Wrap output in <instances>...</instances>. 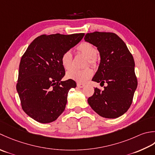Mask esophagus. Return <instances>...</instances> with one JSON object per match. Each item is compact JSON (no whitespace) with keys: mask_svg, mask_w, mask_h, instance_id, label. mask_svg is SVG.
Returning <instances> with one entry per match:
<instances>
[{"mask_svg":"<svg viewBox=\"0 0 155 155\" xmlns=\"http://www.w3.org/2000/svg\"><path fill=\"white\" fill-rule=\"evenodd\" d=\"M77 86L79 88H82L83 87H84V84H80V83H78L77 84Z\"/></svg>","mask_w":155,"mask_h":155,"instance_id":"esophagus-1","label":"esophagus"}]
</instances>
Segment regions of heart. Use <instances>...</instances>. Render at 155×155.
I'll return each instance as SVG.
<instances>
[{
	"label": "heart",
	"mask_w": 155,
	"mask_h": 155,
	"mask_svg": "<svg viewBox=\"0 0 155 155\" xmlns=\"http://www.w3.org/2000/svg\"><path fill=\"white\" fill-rule=\"evenodd\" d=\"M79 53L84 55L87 58V64L95 65L96 64V55L97 49L92 44L88 42H84L80 44L77 47ZM61 64L65 69H71L72 67V54L71 51H67L63 53L61 57ZM94 74L91 68L84 69H71L66 74V78L69 80L75 81L79 83H85L90 79Z\"/></svg>",
	"instance_id": "b5f03b06"
}]
</instances>
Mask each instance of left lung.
<instances>
[{"instance_id":"1","label":"left lung","mask_w":155,"mask_h":155,"mask_svg":"<svg viewBox=\"0 0 155 155\" xmlns=\"http://www.w3.org/2000/svg\"><path fill=\"white\" fill-rule=\"evenodd\" d=\"M84 39L100 53V63L92 81L107 84L103 91L96 87L87 102L102 117L118 118L130 107L137 87L133 57L115 33L96 31L87 33Z\"/></svg>"}]
</instances>
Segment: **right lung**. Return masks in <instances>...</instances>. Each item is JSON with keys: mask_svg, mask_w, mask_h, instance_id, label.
<instances>
[{"mask_svg": "<svg viewBox=\"0 0 155 155\" xmlns=\"http://www.w3.org/2000/svg\"><path fill=\"white\" fill-rule=\"evenodd\" d=\"M84 35H43L33 40L22 56L17 90L22 108L37 122H52L64 111L69 91L76 83L61 81L65 73L61 57Z\"/></svg>", "mask_w": 155, "mask_h": 155, "instance_id": "right-lung-1", "label": "right lung"}]
</instances>
